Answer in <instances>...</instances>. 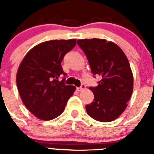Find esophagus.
Segmentation results:
<instances>
[{
	"label": "esophagus",
	"instance_id": "34e87169",
	"mask_svg": "<svg viewBox=\"0 0 154 154\" xmlns=\"http://www.w3.org/2000/svg\"><path fill=\"white\" fill-rule=\"evenodd\" d=\"M84 89H85V85H84V84H82L81 86L77 88V90H78L79 92H82V91H83Z\"/></svg>",
	"mask_w": 154,
	"mask_h": 154
}]
</instances>
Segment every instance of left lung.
<instances>
[{
	"label": "left lung",
	"mask_w": 154,
	"mask_h": 154,
	"mask_svg": "<svg viewBox=\"0 0 154 154\" xmlns=\"http://www.w3.org/2000/svg\"><path fill=\"white\" fill-rule=\"evenodd\" d=\"M94 75L101 80L89 89L94 94L92 103L85 106L89 116L99 122L117 119L127 107L133 89V76L130 63L120 48L105 39H79Z\"/></svg>",
	"instance_id": "obj_1"
}]
</instances>
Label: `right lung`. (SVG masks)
Returning a JSON list of instances; mask_svg holds the SVG:
<instances>
[{
	"mask_svg": "<svg viewBox=\"0 0 154 154\" xmlns=\"http://www.w3.org/2000/svg\"><path fill=\"white\" fill-rule=\"evenodd\" d=\"M76 45V39L51 40L33 47L19 65L16 82L23 103L35 117L51 120L65 110L76 88L65 85L61 63L66 53Z\"/></svg>",
	"mask_w": 154,
	"mask_h": 154,
	"instance_id": "right-lung-1",
	"label": "right lung"
}]
</instances>
